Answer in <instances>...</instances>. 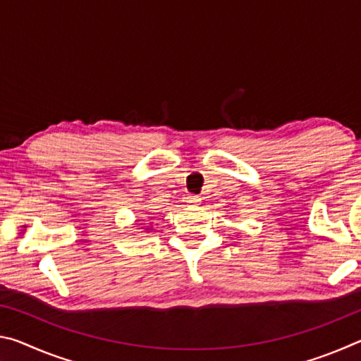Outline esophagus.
I'll list each match as a JSON object with an SVG mask.
<instances>
[{"label":"esophagus","instance_id":"obj_1","mask_svg":"<svg viewBox=\"0 0 361 361\" xmlns=\"http://www.w3.org/2000/svg\"><path fill=\"white\" fill-rule=\"evenodd\" d=\"M186 204L188 205H200V202H202V199L199 197V195H186Z\"/></svg>","mask_w":361,"mask_h":361}]
</instances>
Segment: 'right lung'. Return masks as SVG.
Returning <instances> with one entry per match:
<instances>
[{
    "label": "right lung",
    "instance_id": "add662e5",
    "mask_svg": "<svg viewBox=\"0 0 361 361\" xmlns=\"http://www.w3.org/2000/svg\"><path fill=\"white\" fill-rule=\"evenodd\" d=\"M149 224H152V221H151V218H149ZM140 229H145V232H149V231H151V228H149V226H145V228H140Z\"/></svg>",
    "mask_w": 361,
    "mask_h": 361
}]
</instances>
